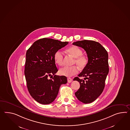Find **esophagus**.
Segmentation results:
<instances>
[{
	"instance_id": "obj_1",
	"label": "esophagus",
	"mask_w": 130,
	"mask_h": 130,
	"mask_svg": "<svg viewBox=\"0 0 130 130\" xmlns=\"http://www.w3.org/2000/svg\"><path fill=\"white\" fill-rule=\"evenodd\" d=\"M67 80H68V83H71V82H72V78H67Z\"/></svg>"
}]
</instances>
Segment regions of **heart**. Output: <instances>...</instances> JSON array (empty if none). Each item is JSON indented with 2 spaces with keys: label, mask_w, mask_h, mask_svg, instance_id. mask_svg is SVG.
<instances>
[{
  "label": "heart",
  "mask_w": 130,
  "mask_h": 130,
  "mask_svg": "<svg viewBox=\"0 0 130 130\" xmlns=\"http://www.w3.org/2000/svg\"><path fill=\"white\" fill-rule=\"evenodd\" d=\"M67 53L74 58L73 61L74 64H76L77 66L81 69H84L86 67L89 59L88 57L83 55L82 50L76 46H71L67 48L66 50ZM54 59L55 63L58 66H62L63 61V55L61 51L58 50L54 54ZM78 68L75 66L68 67H65L59 71V74L66 77H71L78 73Z\"/></svg>",
  "instance_id": "b5f03b06"
}]
</instances>
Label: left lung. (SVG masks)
Instances as JSON below:
<instances>
[{"mask_svg": "<svg viewBox=\"0 0 130 130\" xmlns=\"http://www.w3.org/2000/svg\"><path fill=\"white\" fill-rule=\"evenodd\" d=\"M73 45L84 48L89 59L86 67L78 75L79 77H84L87 81L80 79L78 77L74 79L80 84L75 95L81 102L90 103L96 99L104 90L109 70L108 54L100 44L93 40L78 41Z\"/></svg>", "mask_w": 130, "mask_h": 130, "instance_id": "obj_1", "label": "left lung"}]
</instances>
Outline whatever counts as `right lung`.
Listing matches in <instances>:
<instances>
[{"label": "right lung", "mask_w": 130, "mask_h": 130, "mask_svg": "<svg viewBox=\"0 0 130 130\" xmlns=\"http://www.w3.org/2000/svg\"><path fill=\"white\" fill-rule=\"evenodd\" d=\"M68 42L48 38L35 41L26 51L25 75L27 89L35 101L48 104L54 101L60 87L67 83L65 76L55 75L58 69L55 63V53ZM54 75L51 79L49 77Z\"/></svg>", "instance_id": "obj_1"}]
</instances>
